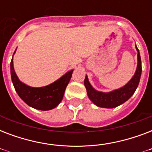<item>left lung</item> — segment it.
I'll return each instance as SVG.
<instances>
[{"instance_id":"1","label":"left lung","mask_w":152,"mask_h":152,"mask_svg":"<svg viewBox=\"0 0 152 152\" xmlns=\"http://www.w3.org/2000/svg\"><path fill=\"white\" fill-rule=\"evenodd\" d=\"M136 50L137 51V66L134 75L131 80L128 82L125 86L121 88L113 90L109 92H102L97 91L93 88L88 80V76L86 75L84 80V86H85L87 94L89 99L95 104V106L102 108H115L127 101L131 98L137 90L139 85L140 76L142 72L141 59L140 51L136 45Z\"/></svg>"}]
</instances>
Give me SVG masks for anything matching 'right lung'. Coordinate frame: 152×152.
Segmentation results:
<instances>
[{
	"instance_id": "obj_1",
	"label": "right lung",
	"mask_w": 152,
	"mask_h": 152,
	"mask_svg": "<svg viewBox=\"0 0 152 152\" xmlns=\"http://www.w3.org/2000/svg\"><path fill=\"white\" fill-rule=\"evenodd\" d=\"M16 49L13 53H15ZM13 56L11 61V77L15 90L20 99L32 108L39 110H50L55 108L61 102L64 91L69 84L73 69L67 72L61 77L49 85L34 88L20 80L13 67Z\"/></svg>"
}]
</instances>
